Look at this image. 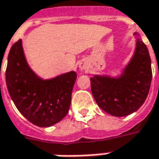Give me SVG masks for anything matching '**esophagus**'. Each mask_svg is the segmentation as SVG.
<instances>
[{"mask_svg": "<svg viewBox=\"0 0 159 159\" xmlns=\"http://www.w3.org/2000/svg\"><path fill=\"white\" fill-rule=\"evenodd\" d=\"M79 67H80V70H87V68H88V64H87L86 61H80V64H79Z\"/></svg>", "mask_w": 159, "mask_h": 159, "instance_id": "1", "label": "esophagus"}]
</instances>
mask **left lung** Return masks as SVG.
Returning a JSON list of instances; mask_svg holds the SVG:
<instances>
[{
  "label": "left lung",
  "mask_w": 159,
  "mask_h": 159,
  "mask_svg": "<svg viewBox=\"0 0 159 159\" xmlns=\"http://www.w3.org/2000/svg\"><path fill=\"white\" fill-rule=\"evenodd\" d=\"M137 35L134 57L119 79L94 76L91 90L98 106L114 116L137 111L145 102L152 83V61L146 45Z\"/></svg>",
  "instance_id": "obj_1"
}]
</instances>
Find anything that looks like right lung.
I'll return each mask as SVG.
<instances>
[{"label": "right lung", "instance_id": "right-lung-1", "mask_svg": "<svg viewBox=\"0 0 159 159\" xmlns=\"http://www.w3.org/2000/svg\"><path fill=\"white\" fill-rule=\"evenodd\" d=\"M76 79V72H70L43 80L28 66L21 39L10 49L6 69L7 90L18 110L37 126H52L66 116Z\"/></svg>", "mask_w": 159, "mask_h": 159}]
</instances>
